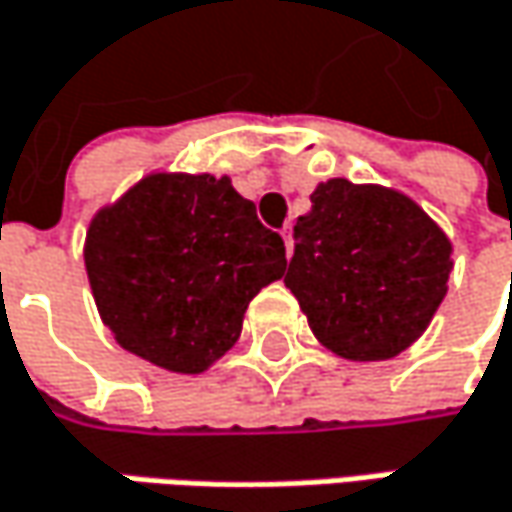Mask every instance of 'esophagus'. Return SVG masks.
<instances>
[{"label":"esophagus","mask_w":512,"mask_h":512,"mask_svg":"<svg viewBox=\"0 0 512 512\" xmlns=\"http://www.w3.org/2000/svg\"><path fill=\"white\" fill-rule=\"evenodd\" d=\"M284 243H286V255H292V249H295V237H292V226H284Z\"/></svg>","instance_id":"1"}]
</instances>
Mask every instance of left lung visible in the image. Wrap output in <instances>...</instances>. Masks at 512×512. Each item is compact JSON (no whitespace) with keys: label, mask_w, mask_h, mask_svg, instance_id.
<instances>
[{"label":"left lung","mask_w":512,"mask_h":512,"mask_svg":"<svg viewBox=\"0 0 512 512\" xmlns=\"http://www.w3.org/2000/svg\"><path fill=\"white\" fill-rule=\"evenodd\" d=\"M295 223L284 284L316 339L353 362L403 353L446 295L452 243L408 196L321 182Z\"/></svg>","instance_id":"left-lung-1"}]
</instances>
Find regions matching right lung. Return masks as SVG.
<instances>
[{
  "label": "right lung",
  "instance_id": "add662e5",
  "mask_svg": "<svg viewBox=\"0 0 512 512\" xmlns=\"http://www.w3.org/2000/svg\"><path fill=\"white\" fill-rule=\"evenodd\" d=\"M86 275L115 342L202 374L243 330L249 301L286 269L278 231L211 173H150L86 234Z\"/></svg>",
  "mask_w": 512,
  "mask_h": 512
}]
</instances>
